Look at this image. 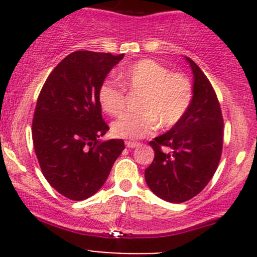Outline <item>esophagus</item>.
<instances>
[{"label": "esophagus", "mask_w": 257, "mask_h": 257, "mask_svg": "<svg viewBox=\"0 0 257 257\" xmlns=\"http://www.w3.org/2000/svg\"><path fill=\"white\" fill-rule=\"evenodd\" d=\"M125 145H126V148H137V147H139V145H141V143L128 141V142H125Z\"/></svg>", "instance_id": "esophagus-1"}]
</instances>
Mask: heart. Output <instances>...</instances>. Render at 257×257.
Here are the masks:
<instances>
[{"mask_svg":"<svg viewBox=\"0 0 257 257\" xmlns=\"http://www.w3.org/2000/svg\"><path fill=\"white\" fill-rule=\"evenodd\" d=\"M118 78L129 92L139 93L141 112L124 114L112 124L113 136L137 139L152 134L158 125L173 128L185 116L193 102V84L185 74L170 72L168 67L150 58L129 64L118 72ZM100 108L109 115L123 113L126 104L125 90L110 80L98 88Z\"/></svg>","mask_w":257,"mask_h":257,"instance_id":"b5f03b06","label":"heart"}]
</instances>
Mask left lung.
I'll use <instances>...</instances> for the list:
<instances>
[{
  "label": "left lung",
  "instance_id": "1",
  "mask_svg": "<svg viewBox=\"0 0 257 257\" xmlns=\"http://www.w3.org/2000/svg\"><path fill=\"white\" fill-rule=\"evenodd\" d=\"M194 73V95L188 113L169 132L149 142L154 159L145 181L160 199L180 204L198 195L219 165L224 143V119L214 88L186 57Z\"/></svg>",
  "mask_w": 257,
  "mask_h": 257
}]
</instances>
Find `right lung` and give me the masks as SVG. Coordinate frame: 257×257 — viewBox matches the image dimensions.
I'll return each mask as SVG.
<instances>
[{"label": "right lung", "mask_w": 257, "mask_h": 257, "mask_svg": "<svg viewBox=\"0 0 257 257\" xmlns=\"http://www.w3.org/2000/svg\"><path fill=\"white\" fill-rule=\"evenodd\" d=\"M124 54L76 51L46 79L36 104L32 139L41 170L59 194L79 201L97 193L124 149L121 139L99 142L109 129L98 88Z\"/></svg>", "instance_id": "right-lung-1"}]
</instances>
